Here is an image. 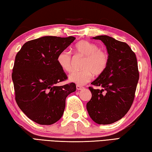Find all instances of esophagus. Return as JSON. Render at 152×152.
<instances>
[{
  "label": "esophagus",
  "mask_w": 152,
  "mask_h": 152,
  "mask_svg": "<svg viewBox=\"0 0 152 152\" xmlns=\"http://www.w3.org/2000/svg\"><path fill=\"white\" fill-rule=\"evenodd\" d=\"M76 89L78 90H81L82 89H84V87L80 85H76Z\"/></svg>",
  "instance_id": "obj_1"
}]
</instances>
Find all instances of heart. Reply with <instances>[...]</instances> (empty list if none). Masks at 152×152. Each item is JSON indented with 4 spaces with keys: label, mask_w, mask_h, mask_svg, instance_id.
<instances>
[{
    "label": "heart",
    "mask_w": 152,
    "mask_h": 152,
    "mask_svg": "<svg viewBox=\"0 0 152 152\" xmlns=\"http://www.w3.org/2000/svg\"><path fill=\"white\" fill-rule=\"evenodd\" d=\"M76 54L85 56L82 64L81 71H74L68 76L69 81L78 85H84L92 79L93 74L100 75L106 70L109 63V56L104 50L100 49L97 45L82 40L75 46ZM57 62L60 67L66 72L72 68V59L70 52L66 50L58 54Z\"/></svg>",
    "instance_id": "1"
}]
</instances>
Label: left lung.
Here are the masks:
<instances>
[{"instance_id":"left-lung-1","label":"left lung","mask_w":152,"mask_h":152,"mask_svg":"<svg viewBox=\"0 0 152 152\" xmlns=\"http://www.w3.org/2000/svg\"><path fill=\"white\" fill-rule=\"evenodd\" d=\"M92 38L102 41L106 46L109 63L91 83L102 89L89 87L92 98L86 108L94 122L106 125L122 119L131 107L139 80L138 67L136 54L126 43L106 35Z\"/></svg>"}]
</instances>
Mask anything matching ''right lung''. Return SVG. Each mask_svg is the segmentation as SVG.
Listing matches in <instances>:
<instances>
[{"label":"right lung","instance_id":"right-lung-1","mask_svg":"<svg viewBox=\"0 0 152 152\" xmlns=\"http://www.w3.org/2000/svg\"><path fill=\"white\" fill-rule=\"evenodd\" d=\"M76 39L46 36L26 42L15 57L12 79L15 100L27 117L41 125H51L64 114L66 98L76 84L58 86L67 79L57 56Z\"/></svg>","mask_w":152,"mask_h":152}]
</instances>
